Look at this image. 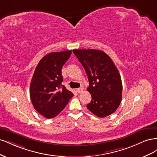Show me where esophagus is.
Instances as JSON below:
<instances>
[{
    "label": "esophagus",
    "instance_id": "1",
    "mask_svg": "<svg viewBox=\"0 0 157 157\" xmlns=\"http://www.w3.org/2000/svg\"><path fill=\"white\" fill-rule=\"evenodd\" d=\"M83 89H84L83 88H79L77 89V91L78 94H80V93H81V92H83Z\"/></svg>",
    "mask_w": 157,
    "mask_h": 157
}]
</instances>
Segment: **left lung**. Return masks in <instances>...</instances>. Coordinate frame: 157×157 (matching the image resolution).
<instances>
[{
  "instance_id": "obj_1",
  "label": "left lung",
  "mask_w": 157,
  "mask_h": 157,
  "mask_svg": "<svg viewBox=\"0 0 157 157\" xmlns=\"http://www.w3.org/2000/svg\"><path fill=\"white\" fill-rule=\"evenodd\" d=\"M73 51L88 78L87 90L92 96V100L86 106L88 110L98 117L111 115L120 105L122 91L121 77L115 63L101 50Z\"/></svg>"
}]
</instances>
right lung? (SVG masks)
Wrapping results in <instances>:
<instances>
[{"instance_id": "1", "label": "right lung", "mask_w": 157, "mask_h": 157, "mask_svg": "<svg viewBox=\"0 0 157 157\" xmlns=\"http://www.w3.org/2000/svg\"><path fill=\"white\" fill-rule=\"evenodd\" d=\"M71 50L52 52L38 63L30 85V98L35 110L46 118L56 117L67 105L73 94L61 84V69Z\"/></svg>"}]
</instances>
